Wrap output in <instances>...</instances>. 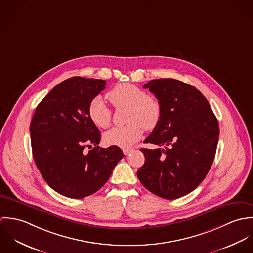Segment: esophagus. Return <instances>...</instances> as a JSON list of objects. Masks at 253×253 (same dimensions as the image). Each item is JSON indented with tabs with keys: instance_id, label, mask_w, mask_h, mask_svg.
I'll list each match as a JSON object with an SVG mask.
<instances>
[{
	"instance_id": "esophagus-1",
	"label": "esophagus",
	"mask_w": 253,
	"mask_h": 253,
	"mask_svg": "<svg viewBox=\"0 0 253 253\" xmlns=\"http://www.w3.org/2000/svg\"><path fill=\"white\" fill-rule=\"evenodd\" d=\"M132 151H133L132 148H125V149H123V152H124L125 155H128V154L131 153Z\"/></svg>"
}]
</instances>
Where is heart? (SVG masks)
<instances>
[{
    "label": "heart",
    "instance_id": "b5f03b06",
    "mask_svg": "<svg viewBox=\"0 0 253 253\" xmlns=\"http://www.w3.org/2000/svg\"><path fill=\"white\" fill-rule=\"evenodd\" d=\"M107 98L115 108H127L126 121L128 123L113 127L104 134L103 140L109 146L130 147L142 137L144 128L154 129L161 120L160 102L134 84H117L107 93ZM87 115L91 123L99 128H107L111 124L112 112L101 96H95L89 102Z\"/></svg>",
    "mask_w": 253,
    "mask_h": 253
}]
</instances>
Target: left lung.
I'll use <instances>...</instances> for the list:
<instances>
[{
  "instance_id": "obj_1",
  "label": "left lung",
  "mask_w": 253,
  "mask_h": 253,
  "mask_svg": "<svg viewBox=\"0 0 253 253\" xmlns=\"http://www.w3.org/2000/svg\"><path fill=\"white\" fill-rule=\"evenodd\" d=\"M144 88L159 100L162 116L144 141L159 148L140 149L145 163L137 177L153 194L175 200L195 190L211 169L219 137L218 122L207 98L188 84L157 79Z\"/></svg>"
}]
</instances>
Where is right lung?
Returning <instances> with one entry per match:
<instances>
[{"label":"right lung","mask_w":253,"mask_h":253,"mask_svg":"<svg viewBox=\"0 0 253 253\" xmlns=\"http://www.w3.org/2000/svg\"><path fill=\"white\" fill-rule=\"evenodd\" d=\"M105 84L104 80L83 77L61 82L39 103L30 124L38 169L49 187L71 199L98 191L124 158L118 146H98L100 131L87 115L89 102Z\"/></svg>","instance_id":"right-lung-1"}]
</instances>
